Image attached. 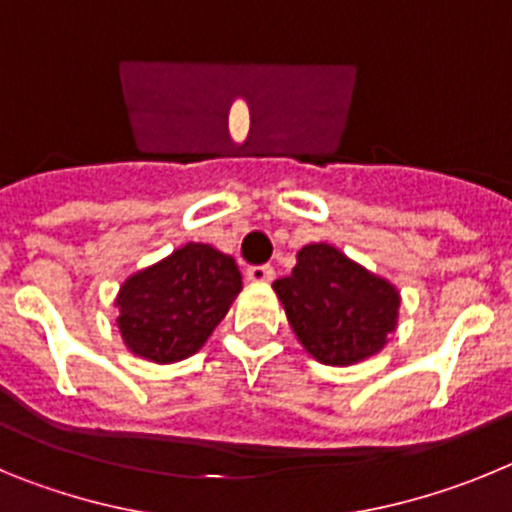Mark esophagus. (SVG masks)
Wrapping results in <instances>:
<instances>
[{
	"instance_id": "obj_1",
	"label": "esophagus",
	"mask_w": 512,
	"mask_h": 512,
	"mask_svg": "<svg viewBox=\"0 0 512 512\" xmlns=\"http://www.w3.org/2000/svg\"><path fill=\"white\" fill-rule=\"evenodd\" d=\"M246 277L251 279V282H271V279H274V266H269V264L248 266Z\"/></svg>"
}]
</instances>
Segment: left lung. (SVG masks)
I'll return each instance as SVG.
<instances>
[{
	"mask_svg": "<svg viewBox=\"0 0 512 512\" xmlns=\"http://www.w3.org/2000/svg\"><path fill=\"white\" fill-rule=\"evenodd\" d=\"M274 289L295 336L320 364L348 366L374 356L397 325V289L328 243L302 248L292 274Z\"/></svg>",
	"mask_w": 512,
	"mask_h": 512,
	"instance_id": "1",
	"label": "left lung"
}]
</instances>
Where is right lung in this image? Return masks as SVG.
<instances>
[{"mask_svg": "<svg viewBox=\"0 0 512 512\" xmlns=\"http://www.w3.org/2000/svg\"><path fill=\"white\" fill-rule=\"evenodd\" d=\"M238 292L241 271L230 256L187 243L122 284L117 328L133 354L156 364L182 361L205 346Z\"/></svg>", "mask_w": 512, "mask_h": 512, "instance_id": "1", "label": "right lung"}]
</instances>
